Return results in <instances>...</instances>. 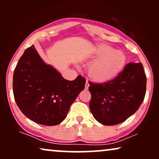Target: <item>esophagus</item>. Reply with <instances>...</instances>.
I'll use <instances>...</instances> for the list:
<instances>
[{"label":"esophagus","instance_id":"esophagus-1","mask_svg":"<svg viewBox=\"0 0 159 159\" xmlns=\"http://www.w3.org/2000/svg\"><path fill=\"white\" fill-rule=\"evenodd\" d=\"M89 86H90V84H89V82H88V81H86V84H85V89H86V90H88Z\"/></svg>","mask_w":159,"mask_h":159}]
</instances>
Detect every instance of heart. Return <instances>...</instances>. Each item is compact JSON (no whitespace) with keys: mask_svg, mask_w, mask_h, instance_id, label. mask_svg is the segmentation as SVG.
Returning a JSON list of instances; mask_svg holds the SVG:
<instances>
[{"mask_svg":"<svg viewBox=\"0 0 159 159\" xmlns=\"http://www.w3.org/2000/svg\"><path fill=\"white\" fill-rule=\"evenodd\" d=\"M92 58L96 61L89 66L87 72L91 79L98 82L114 79L123 71L126 63L123 52L106 45H98Z\"/></svg>","mask_w":159,"mask_h":159,"instance_id":"1","label":"heart"}]
</instances>
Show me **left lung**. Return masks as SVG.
<instances>
[{"mask_svg":"<svg viewBox=\"0 0 159 159\" xmlns=\"http://www.w3.org/2000/svg\"><path fill=\"white\" fill-rule=\"evenodd\" d=\"M89 84L90 109L94 118L102 125H114L139 108L146 94L147 77L141 63H130L114 79Z\"/></svg>","mask_w":159,"mask_h":159,"instance_id":"obj_1","label":"left lung"}]
</instances>
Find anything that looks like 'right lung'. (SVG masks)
<instances>
[{
    "label": "right lung",
    "mask_w": 159,
    "mask_h": 159,
    "mask_svg": "<svg viewBox=\"0 0 159 159\" xmlns=\"http://www.w3.org/2000/svg\"><path fill=\"white\" fill-rule=\"evenodd\" d=\"M85 83L81 75L74 81L64 79L42 60L33 45L18 62L12 87L16 104L27 118L41 125H56L66 117Z\"/></svg>",
    "instance_id": "right-lung-1"
}]
</instances>
